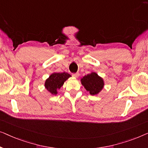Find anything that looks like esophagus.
Returning a JSON list of instances; mask_svg holds the SVG:
<instances>
[{
  "label": "esophagus",
  "mask_w": 148,
  "mask_h": 148,
  "mask_svg": "<svg viewBox=\"0 0 148 148\" xmlns=\"http://www.w3.org/2000/svg\"><path fill=\"white\" fill-rule=\"evenodd\" d=\"M79 75H80V74H79L78 72H76V73L72 74V76L74 77V78H78V77L79 76Z\"/></svg>",
  "instance_id": "34e87169"
}]
</instances>
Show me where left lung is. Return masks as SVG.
I'll return each instance as SVG.
<instances>
[{
	"label": "left lung",
	"mask_w": 148,
	"mask_h": 148,
	"mask_svg": "<svg viewBox=\"0 0 148 148\" xmlns=\"http://www.w3.org/2000/svg\"><path fill=\"white\" fill-rule=\"evenodd\" d=\"M81 82L86 90L92 95L98 94L104 86L103 79L95 72L84 76L81 79Z\"/></svg>",
	"instance_id": "left-lung-1"
}]
</instances>
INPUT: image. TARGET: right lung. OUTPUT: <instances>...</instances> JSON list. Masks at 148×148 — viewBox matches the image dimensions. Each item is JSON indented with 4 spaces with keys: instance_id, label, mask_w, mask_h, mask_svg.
<instances>
[{
    "instance_id": "obj_1",
    "label": "right lung",
    "mask_w": 148,
    "mask_h": 148,
    "mask_svg": "<svg viewBox=\"0 0 148 148\" xmlns=\"http://www.w3.org/2000/svg\"><path fill=\"white\" fill-rule=\"evenodd\" d=\"M71 76L68 73H53L47 78L45 83V86L51 94H57V90L61 88L65 81Z\"/></svg>"
}]
</instances>
